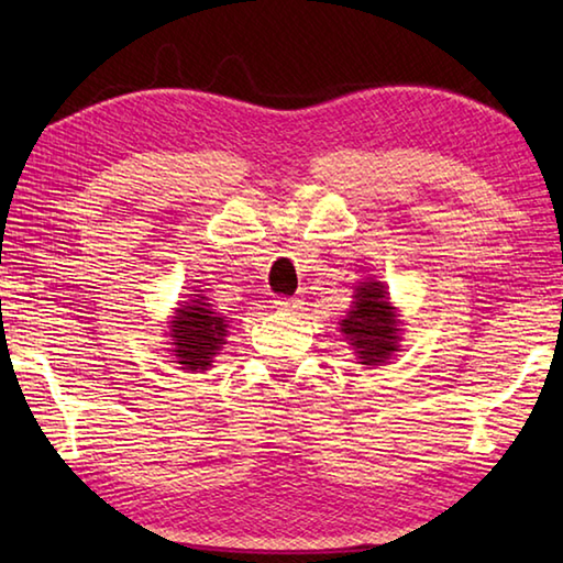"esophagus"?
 I'll return each mask as SVG.
<instances>
[{
	"label": "esophagus",
	"mask_w": 563,
	"mask_h": 563,
	"mask_svg": "<svg viewBox=\"0 0 563 563\" xmlns=\"http://www.w3.org/2000/svg\"><path fill=\"white\" fill-rule=\"evenodd\" d=\"M305 300L302 297H278V300H273V307L278 309V312H295V309H302Z\"/></svg>",
	"instance_id": "obj_1"
}]
</instances>
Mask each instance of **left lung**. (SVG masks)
<instances>
[{"label": "left lung", "mask_w": 563, "mask_h": 563, "mask_svg": "<svg viewBox=\"0 0 563 563\" xmlns=\"http://www.w3.org/2000/svg\"><path fill=\"white\" fill-rule=\"evenodd\" d=\"M341 331L363 365L385 363L389 353L399 349L397 319H394V307L387 302L385 285L373 280L357 285L353 309L343 319Z\"/></svg>", "instance_id": "8db88e82"}]
</instances>
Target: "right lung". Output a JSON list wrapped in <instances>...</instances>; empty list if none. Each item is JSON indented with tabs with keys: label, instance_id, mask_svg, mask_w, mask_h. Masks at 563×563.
I'll return each instance as SVG.
<instances>
[{
	"label": "right lung",
	"instance_id": "1",
	"mask_svg": "<svg viewBox=\"0 0 563 563\" xmlns=\"http://www.w3.org/2000/svg\"><path fill=\"white\" fill-rule=\"evenodd\" d=\"M227 317L212 312V305L206 297L196 295V300L178 309V317L172 321V339L176 363L184 369H206L212 363L214 351H220L227 336Z\"/></svg>",
	"mask_w": 563,
	"mask_h": 563
}]
</instances>
